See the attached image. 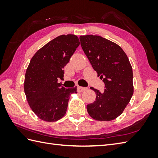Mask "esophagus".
<instances>
[{"mask_svg":"<svg viewBox=\"0 0 158 158\" xmlns=\"http://www.w3.org/2000/svg\"><path fill=\"white\" fill-rule=\"evenodd\" d=\"M77 89H78V92H84L87 89L86 88H83V87H81V86H78V88H77Z\"/></svg>","mask_w":158,"mask_h":158,"instance_id":"34e87169","label":"esophagus"}]
</instances>
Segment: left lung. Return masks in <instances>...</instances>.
I'll return each mask as SVG.
<instances>
[{
  "label": "left lung",
  "mask_w": 158,
  "mask_h": 158,
  "mask_svg": "<svg viewBox=\"0 0 158 158\" xmlns=\"http://www.w3.org/2000/svg\"><path fill=\"white\" fill-rule=\"evenodd\" d=\"M83 52L105 84V92L91 87L95 101L87 105L89 116L97 121H111L122 114L134 93L132 68L119 45L98 35L79 37Z\"/></svg>",
  "instance_id": "8db88e82"
}]
</instances>
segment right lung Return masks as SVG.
Instances as JSON below:
<instances>
[{"label":"right lung","instance_id":"obj_1","mask_svg":"<svg viewBox=\"0 0 158 158\" xmlns=\"http://www.w3.org/2000/svg\"><path fill=\"white\" fill-rule=\"evenodd\" d=\"M75 35H60L39 49L31 60L24 79V92L31 109L39 119L56 122L65 115L70 96L77 86L66 89L64 66L79 45Z\"/></svg>","mask_w":158,"mask_h":158}]
</instances>
